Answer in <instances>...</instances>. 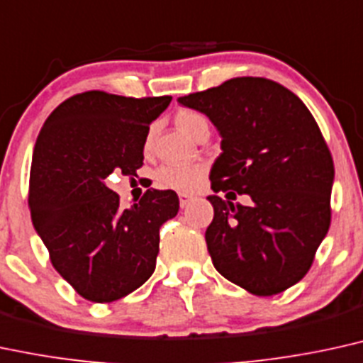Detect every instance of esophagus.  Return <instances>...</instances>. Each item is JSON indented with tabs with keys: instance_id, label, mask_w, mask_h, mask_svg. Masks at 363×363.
<instances>
[{
	"instance_id": "esophagus-1",
	"label": "esophagus",
	"mask_w": 363,
	"mask_h": 363,
	"mask_svg": "<svg viewBox=\"0 0 363 363\" xmlns=\"http://www.w3.org/2000/svg\"><path fill=\"white\" fill-rule=\"evenodd\" d=\"M191 199H193V196H189L186 193H179V204H181V208H186L187 204L191 203Z\"/></svg>"
}]
</instances>
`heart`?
Returning a JSON list of instances; mask_svg holds the SVG:
<instances>
[{
  "mask_svg": "<svg viewBox=\"0 0 363 363\" xmlns=\"http://www.w3.org/2000/svg\"><path fill=\"white\" fill-rule=\"evenodd\" d=\"M176 125L182 133L193 138L199 128L208 126L206 118L194 110H181L176 115ZM150 147V137L147 140ZM204 176V167L201 164L191 165H164L157 172V181L162 187L176 191H193L198 187Z\"/></svg>",
  "mask_w": 363,
  "mask_h": 363,
  "instance_id": "1",
  "label": "heart"
}]
</instances>
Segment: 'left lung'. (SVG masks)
I'll return each mask as SVG.
<instances>
[{
  "label": "left lung",
  "instance_id": "1",
  "mask_svg": "<svg viewBox=\"0 0 363 363\" xmlns=\"http://www.w3.org/2000/svg\"><path fill=\"white\" fill-rule=\"evenodd\" d=\"M177 101L204 113L221 135L211 189L252 199L235 206L208 196L213 265L255 296L289 289L308 274L331 221L335 167L316 120L298 96L265 77H235Z\"/></svg>",
  "mask_w": 363,
  "mask_h": 363
}]
</instances>
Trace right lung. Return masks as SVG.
I'll return each mask as SVG.
<instances>
[{
	"label": "right lung",
	"instance_id": "obj_1",
	"mask_svg": "<svg viewBox=\"0 0 363 363\" xmlns=\"http://www.w3.org/2000/svg\"><path fill=\"white\" fill-rule=\"evenodd\" d=\"M170 99L87 91L60 103L38 133L30 169L32 223L57 272L87 301L113 303L154 274L159 230L177 215V194L148 189L123 209L106 179L137 176L148 126Z\"/></svg>",
	"mask_w": 363,
	"mask_h": 363
}]
</instances>
